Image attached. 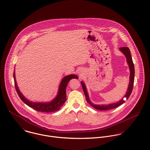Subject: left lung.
I'll return each instance as SVG.
<instances>
[{
  "mask_svg": "<svg viewBox=\"0 0 150 150\" xmlns=\"http://www.w3.org/2000/svg\"><path fill=\"white\" fill-rule=\"evenodd\" d=\"M120 51L122 52V54L125 56L127 58V61L129 66V70H130V76H129V83L128 87L127 89V91L126 92V94L125 95L124 97L121 99L120 100L116 103H113L111 104H108V105H94L93 103L91 102V101L89 99V97L88 93V91L86 89V84L83 81L81 82V86L83 89V91L84 92L85 96H86V99L87 102L92 107H94L96 110H110L112 108H114L116 107H118L122 103L125 102V100H124V98H125L127 99H128L133 89V83H134V64L132 61V58L131 57L130 54V51L129 48L128 47H121L120 49Z\"/></svg>",
  "mask_w": 150,
  "mask_h": 150,
  "instance_id": "obj_1",
  "label": "left lung"
}]
</instances>
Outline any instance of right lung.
Wrapping results in <instances>:
<instances>
[{"label":"right lung","mask_w":150,"mask_h":150,"mask_svg":"<svg viewBox=\"0 0 150 150\" xmlns=\"http://www.w3.org/2000/svg\"><path fill=\"white\" fill-rule=\"evenodd\" d=\"M13 77H14L16 89L17 91V92L19 97L21 99L23 103H25L26 105H28L29 107H31L37 110L38 111L46 112H54V111L59 110V109L63 106V105L64 104V102L66 100V89L69 81L72 79H79L77 76L75 74H70L65 76L62 79L59 86V89H58L57 95L54 99H52L51 102H33L26 99L22 93L20 91L16 82V76H15V70H14Z\"/></svg>","instance_id":"1"}]
</instances>
